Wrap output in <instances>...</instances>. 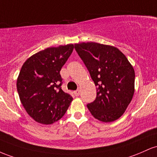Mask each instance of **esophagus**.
Masks as SVG:
<instances>
[{
	"label": "esophagus",
	"mask_w": 157,
	"mask_h": 157,
	"mask_svg": "<svg viewBox=\"0 0 157 157\" xmlns=\"http://www.w3.org/2000/svg\"><path fill=\"white\" fill-rule=\"evenodd\" d=\"M79 94H80V91H79V90H77L74 91V95H75V96H78Z\"/></svg>",
	"instance_id": "esophagus-1"
}]
</instances>
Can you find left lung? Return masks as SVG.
I'll return each mask as SVG.
<instances>
[{
  "mask_svg": "<svg viewBox=\"0 0 157 157\" xmlns=\"http://www.w3.org/2000/svg\"><path fill=\"white\" fill-rule=\"evenodd\" d=\"M74 48L96 86V98L87 108L98 120L121 117L134 93L135 72L126 56L112 46L95 42L76 44Z\"/></svg>",
  "mask_w": 157,
  "mask_h": 157,
  "instance_id": "1",
  "label": "left lung"
}]
</instances>
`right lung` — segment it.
<instances>
[{"label":"right lung","mask_w":157,"mask_h":157,"mask_svg":"<svg viewBox=\"0 0 157 157\" xmlns=\"http://www.w3.org/2000/svg\"><path fill=\"white\" fill-rule=\"evenodd\" d=\"M73 48V44L47 48L23 64L17 80L19 98L27 113L40 124L59 121L73 100L61 89L60 71Z\"/></svg>","instance_id":"obj_1"}]
</instances>
